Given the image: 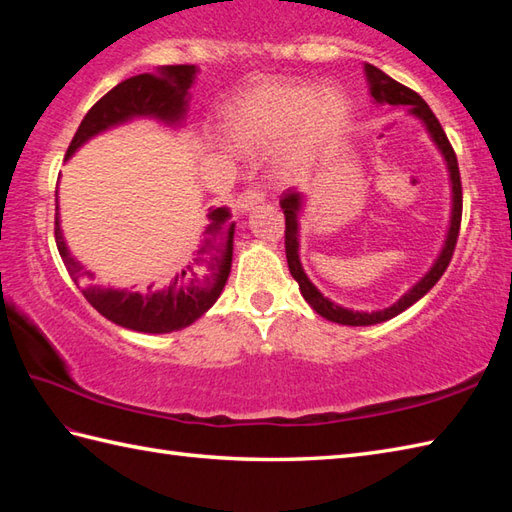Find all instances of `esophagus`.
<instances>
[{"instance_id": "34e87169", "label": "esophagus", "mask_w": 512, "mask_h": 512, "mask_svg": "<svg viewBox=\"0 0 512 512\" xmlns=\"http://www.w3.org/2000/svg\"><path fill=\"white\" fill-rule=\"evenodd\" d=\"M262 202H264V193L259 189H250V191H244L242 195H239L235 202V209H237V213L246 215L248 211H253L255 206H259Z\"/></svg>"}]
</instances>
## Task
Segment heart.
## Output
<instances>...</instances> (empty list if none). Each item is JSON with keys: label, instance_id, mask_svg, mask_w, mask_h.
Listing matches in <instances>:
<instances>
[{"label": "heart", "instance_id": "b5f03b06", "mask_svg": "<svg viewBox=\"0 0 512 512\" xmlns=\"http://www.w3.org/2000/svg\"><path fill=\"white\" fill-rule=\"evenodd\" d=\"M350 123V101L334 85L310 81H262L235 96L224 112V134L237 151H275L281 180H295L317 165Z\"/></svg>", "mask_w": 512, "mask_h": 512}]
</instances>
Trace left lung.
<instances>
[{
    "mask_svg": "<svg viewBox=\"0 0 512 512\" xmlns=\"http://www.w3.org/2000/svg\"><path fill=\"white\" fill-rule=\"evenodd\" d=\"M365 79H367V88H369V96H372L374 105H391V107H402L407 110L409 116L416 118V121L422 123V127L427 129V134L431 138V143L436 145V149L440 151V156L444 160V167H447L449 173V187H451V215H449V226L447 233H444V242L438 257L433 259V264L429 266L427 273H424L416 284H413L405 295H402L398 301L391 303L389 308L383 310H352V308H343L339 303H334L332 299H328L323 292L312 284L310 277L303 270L301 257H299V233H301V213L303 206H306L308 195L306 193H284V200H281V211L286 215V259H288V268L290 275L295 277V281L299 284L301 297L308 301V306L321 314L323 319L334 321L339 325H376L398 317L400 312H405L407 308H411L413 303L420 301L427 292L438 284V279L444 275L447 270L455 242H458V233H460V220H462V184H460V169H458V158L453 154V147L449 145V138L444 134V129L440 127L438 118L433 116V112L429 110V105L424 103L416 92H411L405 85H400L398 81L391 79L383 70L374 68V65L365 63Z\"/></svg>",
    "mask_w": 512,
    "mask_h": 512,
    "instance_id": "left-lung-1",
    "label": "left lung"
}]
</instances>
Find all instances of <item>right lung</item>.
I'll list each match as a JSON object with an SVG mask.
<instances>
[{
	"label": "right lung",
	"instance_id": "1",
	"mask_svg": "<svg viewBox=\"0 0 512 512\" xmlns=\"http://www.w3.org/2000/svg\"><path fill=\"white\" fill-rule=\"evenodd\" d=\"M198 72V65H162L151 74H138L118 83L85 114L65 160H70L92 138L132 121L145 118V121H156L171 129L184 127L191 88L198 79ZM206 217H209V224L204 226L202 242L191 262L182 266L167 286L156 288L149 284L145 290L92 284V270H85L63 237L59 191L54 237H57L59 255L74 284L105 319L134 332L169 334L189 328L191 323L198 321L220 299L228 275H231L235 235V222L231 220L233 213L228 206H217V209H209Z\"/></svg>",
	"mask_w": 512,
	"mask_h": 512
}]
</instances>
